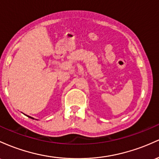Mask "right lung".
Listing matches in <instances>:
<instances>
[{"label":"right lung","instance_id":"obj_1","mask_svg":"<svg viewBox=\"0 0 159 159\" xmlns=\"http://www.w3.org/2000/svg\"><path fill=\"white\" fill-rule=\"evenodd\" d=\"M28 117H29V118H31V119H34V118H33V117H31V116H28Z\"/></svg>","mask_w":159,"mask_h":159}]
</instances>
